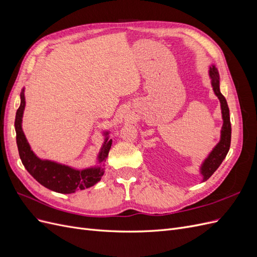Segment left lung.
<instances>
[{
  "label": "left lung",
  "instance_id": "obj_1",
  "mask_svg": "<svg viewBox=\"0 0 257 257\" xmlns=\"http://www.w3.org/2000/svg\"><path fill=\"white\" fill-rule=\"evenodd\" d=\"M209 76L211 79V85L213 88L214 94L219 98L221 103L222 110V119L223 126L221 130V138L220 142L213 148L212 151L209 153L208 157L203 162L200 166V174L203 176V182L213 175L215 170L219 168L223 160L226 158L230 147V138H231V126H230V118H229V109L226 99L223 96L220 91V76L219 72L214 65H211L209 68Z\"/></svg>",
  "mask_w": 257,
  "mask_h": 257
}]
</instances>
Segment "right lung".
<instances>
[{
    "instance_id": "right-lung-1",
    "label": "right lung",
    "mask_w": 257,
    "mask_h": 257,
    "mask_svg": "<svg viewBox=\"0 0 257 257\" xmlns=\"http://www.w3.org/2000/svg\"><path fill=\"white\" fill-rule=\"evenodd\" d=\"M20 106L15 119V130H16V141L20 159L30 175L45 188L62 194L75 193L78 190L88 189L96 184L105 173V162L112 144L111 139L108 137L109 132L104 133L105 142L97 157L98 166L76 169L50 160H42L31 149L22 131V116L26 107L25 88L20 93ZM100 164L103 165L100 166Z\"/></svg>"
}]
</instances>
